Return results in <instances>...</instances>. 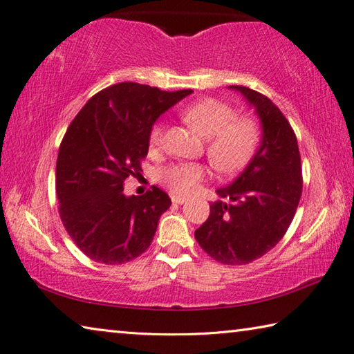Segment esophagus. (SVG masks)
Here are the masks:
<instances>
[{"label": "esophagus", "mask_w": 354, "mask_h": 354, "mask_svg": "<svg viewBox=\"0 0 354 354\" xmlns=\"http://www.w3.org/2000/svg\"><path fill=\"white\" fill-rule=\"evenodd\" d=\"M185 201H187V199L183 198V196H176V194H171V202H173V204H179V205H181V204H184Z\"/></svg>", "instance_id": "esophagus-1"}]
</instances>
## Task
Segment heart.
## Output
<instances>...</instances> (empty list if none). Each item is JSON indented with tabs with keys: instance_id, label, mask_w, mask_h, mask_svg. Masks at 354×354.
I'll list each match as a JSON object with an SVG mask.
<instances>
[{
	"instance_id": "1",
	"label": "heart",
	"mask_w": 354,
	"mask_h": 354,
	"mask_svg": "<svg viewBox=\"0 0 354 354\" xmlns=\"http://www.w3.org/2000/svg\"><path fill=\"white\" fill-rule=\"evenodd\" d=\"M228 104L214 99L192 103L183 111V118L207 140V156L217 171L231 173L250 161L259 142L257 126L250 118H234ZM150 145L162 140V126L150 131ZM207 170L198 162L173 164L162 171V181L176 194H192L205 178Z\"/></svg>"
}]
</instances>
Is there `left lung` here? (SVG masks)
Wrapping results in <instances>:
<instances>
[{"label": "left lung", "instance_id": "1", "mask_svg": "<svg viewBox=\"0 0 354 354\" xmlns=\"http://www.w3.org/2000/svg\"><path fill=\"white\" fill-rule=\"evenodd\" d=\"M228 88L257 114L260 145L234 181L216 190L221 199L209 204L194 237L209 257L236 266L260 259L283 239L301 198L303 176L297 137L281 111L254 89Z\"/></svg>", "mask_w": 354, "mask_h": 354}]
</instances>
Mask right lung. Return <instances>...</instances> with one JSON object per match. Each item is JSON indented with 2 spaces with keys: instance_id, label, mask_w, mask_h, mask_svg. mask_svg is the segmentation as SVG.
<instances>
[{
  "instance_id": "1",
  "label": "right lung",
  "mask_w": 354,
  "mask_h": 354,
  "mask_svg": "<svg viewBox=\"0 0 354 354\" xmlns=\"http://www.w3.org/2000/svg\"><path fill=\"white\" fill-rule=\"evenodd\" d=\"M192 93L123 82L91 97L66 129L56 162L59 214L91 260L123 265L152 243L169 194L153 187L126 196L123 183L141 171L153 123Z\"/></svg>"
}]
</instances>
